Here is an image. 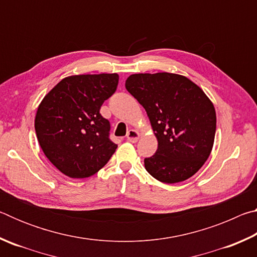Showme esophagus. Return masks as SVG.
I'll use <instances>...</instances> for the list:
<instances>
[{"label": "esophagus", "instance_id": "esophagus-1", "mask_svg": "<svg viewBox=\"0 0 257 257\" xmlns=\"http://www.w3.org/2000/svg\"><path fill=\"white\" fill-rule=\"evenodd\" d=\"M139 137H141V133L138 132V130H135V129H130L128 134H127V139L130 143H136L138 142Z\"/></svg>", "mask_w": 257, "mask_h": 257}]
</instances>
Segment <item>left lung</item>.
<instances>
[{"label": "left lung", "instance_id": "left-lung-1", "mask_svg": "<svg viewBox=\"0 0 257 257\" xmlns=\"http://www.w3.org/2000/svg\"><path fill=\"white\" fill-rule=\"evenodd\" d=\"M125 88L145 108L158 139L156 153L144 160L156 180L176 184L194 176L214 144V105L201 87L177 73H135Z\"/></svg>", "mask_w": 257, "mask_h": 257}]
</instances>
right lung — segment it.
I'll use <instances>...</instances> for the list:
<instances>
[{
	"label": "right lung",
	"instance_id": "right-lung-1",
	"mask_svg": "<svg viewBox=\"0 0 257 257\" xmlns=\"http://www.w3.org/2000/svg\"><path fill=\"white\" fill-rule=\"evenodd\" d=\"M118 73L73 75L58 82L37 107L35 130L50 162L70 178L93 176L118 145L108 138L110 122L99 113L115 92Z\"/></svg>",
	"mask_w": 257,
	"mask_h": 257
}]
</instances>
